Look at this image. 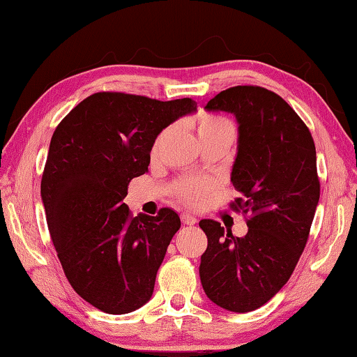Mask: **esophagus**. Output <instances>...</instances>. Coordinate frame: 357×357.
<instances>
[{"label":"esophagus","instance_id":"obj_1","mask_svg":"<svg viewBox=\"0 0 357 357\" xmlns=\"http://www.w3.org/2000/svg\"><path fill=\"white\" fill-rule=\"evenodd\" d=\"M181 220H183L184 225H195L197 219L190 214H181Z\"/></svg>","mask_w":357,"mask_h":357}]
</instances>
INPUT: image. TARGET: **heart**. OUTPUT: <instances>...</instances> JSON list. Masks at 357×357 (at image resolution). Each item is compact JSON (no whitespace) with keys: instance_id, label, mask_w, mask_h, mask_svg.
Listing matches in <instances>:
<instances>
[{"instance_id":"b5f03b06","label":"heart","mask_w":357,"mask_h":357,"mask_svg":"<svg viewBox=\"0 0 357 357\" xmlns=\"http://www.w3.org/2000/svg\"><path fill=\"white\" fill-rule=\"evenodd\" d=\"M198 138L200 140H208V138H227V140L233 142L234 135H236V130H234V126L231 121H228L223 116H217V114H202L200 119H198ZM168 130L162 132L157 138L154 149L160 146V143L164 142L167 137ZM213 184L208 183V181H184L176 187V192L179 198L185 203L197 204L200 203L204 195L211 190Z\"/></svg>"}]
</instances>
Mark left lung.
Instances as JSON below:
<instances>
[{
    "instance_id": "8db88e82",
    "label": "left lung",
    "mask_w": 357,
    "mask_h": 357,
    "mask_svg": "<svg viewBox=\"0 0 357 357\" xmlns=\"http://www.w3.org/2000/svg\"><path fill=\"white\" fill-rule=\"evenodd\" d=\"M204 110L234 114L238 153L233 208L249 215L245 236L202 220L208 249L200 280L222 309L257 310L280 291L304 250L319 200L317 151L310 130L280 96L259 86H234Z\"/></svg>"
}]
</instances>
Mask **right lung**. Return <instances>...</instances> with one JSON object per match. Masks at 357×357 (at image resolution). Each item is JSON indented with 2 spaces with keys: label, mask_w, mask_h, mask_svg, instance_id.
<instances>
[{
  "label": "right lung",
  "mask_w": 357,
  "mask_h": 357,
  "mask_svg": "<svg viewBox=\"0 0 357 357\" xmlns=\"http://www.w3.org/2000/svg\"><path fill=\"white\" fill-rule=\"evenodd\" d=\"M193 112L189 98L96 93L53 132L40 183L48 231L72 288L96 309L124 315L153 296L179 215L132 217L123 200L148 172L157 135Z\"/></svg>",
  "instance_id": "right-lung-1"
}]
</instances>
